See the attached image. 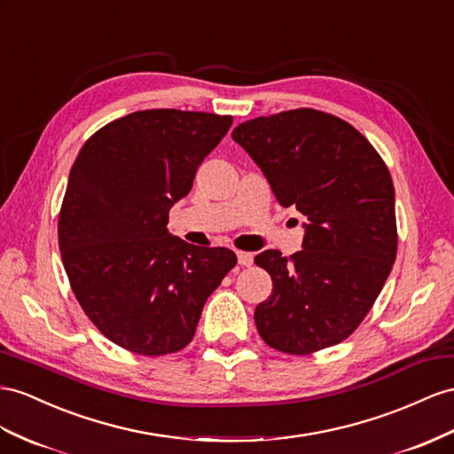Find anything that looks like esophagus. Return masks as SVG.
I'll return each instance as SVG.
<instances>
[{"instance_id":"esophagus-1","label":"esophagus","mask_w":454,"mask_h":454,"mask_svg":"<svg viewBox=\"0 0 454 454\" xmlns=\"http://www.w3.org/2000/svg\"><path fill=\"white\" fill-rule=\"evenodd\" d=\"M238 262L241 266H251L253 264V254L246 251H238Z\"/></svg>"}]
</instances>
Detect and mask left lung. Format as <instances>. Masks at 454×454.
<instances>
[{
  "instance_id": "8db88e82",
  "label": "left lung",
  "mask_w": 454,
  "mask_h": 454,
  "mask_svg": "<svg viewBox=\"0 0 454 454\" xmlns=\"http://www.w3.org/2000/svg\"><path fill=\"white\" fill-rule=\"evenodd\" d=\"M231 137L278 203L307 216L303 249L254 257L272 278L270 297L254 309L261 338L289 355L341 343L370 312L397 254L386 162L356 128L315 109L259 116Z\"/></svg>"
}]
</instances>
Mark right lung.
I'll use <instances>...</instances> for the list:
<instances>
[{
    "instance_id": "add662e5",
    "label": "right lung",
    "mask_w": 454,
    "mask_h": 454,
    "mask_svg": "<svg viewBox=\"0 0 454 454\" xmlns=\"http://www.w3.org/2000/svg\"><path fill=\"white\" fill-rule=\"evenodd\" d=\"M231 116L136 111L80 149L59 213V249L73 292L107 340L144 356L188 345L207 297L234 269L226 247L168 234L170 207L192 190Z\"/></svg>"
}]
</instances>
